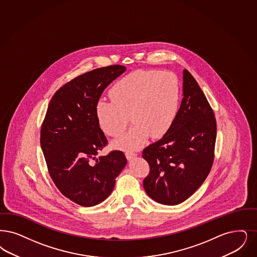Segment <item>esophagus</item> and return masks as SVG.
<instances>
[{
    "label": "esophagus",
    "instance_id": "1",
    "mask_svg": "<svg viewBox=\"0 0 257 257\" xmlns=\"http://www.w3.org/2000/svg\"><path fill=\"white\" fill-rule=\"evenodd\" d=\"M125 156H126V158H127L128 161H131L135 157H137V154L134 153V152H126Z\"/></svg>",
    "mask_w": 257,
    "mask_h": 257
}]
</instances>
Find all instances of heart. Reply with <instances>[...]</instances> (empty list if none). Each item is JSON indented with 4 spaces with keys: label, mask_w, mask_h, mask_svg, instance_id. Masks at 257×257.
<instances>
[{
    "label": "heart",
    "mask_w": 257,
    "mask_h": 257,
    "mask_svg": "<svg viewBox=\"0 0 257 257\" xmlns=\"http://www.w3.org/2000/svg\"><path fill=\"white\" fill-rule=\"evenodd\" d=\"M110 101L99 100L95 116L108 136H117L128 123L132 127L119 136L113 146L127 151L137 150L149 137L160 139L174 123L181 100V86L174 73L157 70L137 71L125 75L109 91Z\"/></svg>",
    "instance_id": "obj_1"
}]
</instances>
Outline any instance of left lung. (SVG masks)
I'll return each mask as SVG.
<instances>
[{
    "label": "left lung",
    "instance_id": "left-lung-1",
    "mask_svg": "<svg viewBox=\"0 0 257 257\" xmlns=\"http://www.w3.org/2000/svg\"><path fill=\"white\" fill-rule=\"evenodd\" d=\"M183 91L172 127L143 152L150 166L144 190L163 205H178L192 195L205 182L214 160V113L187 70H184Z\"/></svg>",
    "mask_w": 257,
    "mask_h": 257
}]
</instances>
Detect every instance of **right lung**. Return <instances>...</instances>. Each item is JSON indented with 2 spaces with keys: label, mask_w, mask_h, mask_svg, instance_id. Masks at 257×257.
Returning <instances> with one entry per match:
<instances>
[{
  "label": "right lung",
  "mask_w": 257,
  "mask_h": 257,
  "mask_svg": "<svg viewBox=\"0 0 257 257\" xmlns=\"http://www.w3.org/2000/svg\"><path fill=\"white\" fill-rule=\"evenodd\" d=\"M126 68L113 65L75 77L54 93L41 127L42 151L53 183L63 195L82 206L103 202L127 164L123 152L96 155L108 141L95 105L103 91Z\"/></svg>",
  "instance_id": "right-lung-1"
}]
</instances>
